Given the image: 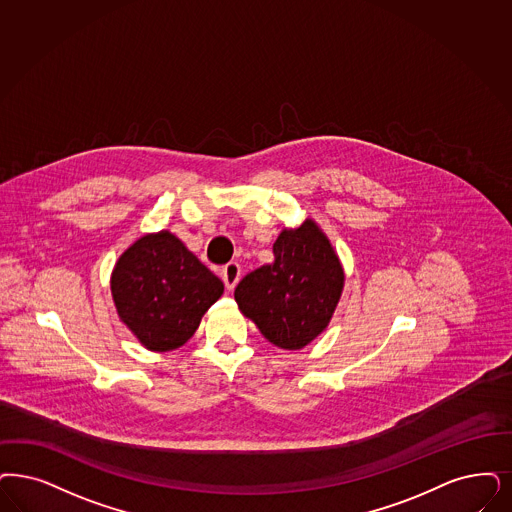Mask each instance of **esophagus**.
I'll return each mask as SVG.
<instances>
[{"label": "esophagus", "mask_w": 512, "mask_h": 512, "mask_svg": "<svg viewBox=\"0 0 512 512\" xmlns=\"http://www.w3.org/2000/svg\"><path fill=\"white\" fill-rule=\"evenodd\" d=\"M239 277H241V265L237 262H229L228 265H224L222 269V279L228 290H233L235 284L239 283Z\"/></svg>", "instance_id": "1"}]
</instances>
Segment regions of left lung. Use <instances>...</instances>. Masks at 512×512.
I'll return each instance as SVG.
<instances>
[{
	"mask_svg": "<svg viewBox=\"0 0 512 512\" xmlns=\"http://www.w3.org/2000/svg\"><path fill=\"white\" fill-rule=\"evenodd\" d=\"M273 254V264L250 271L237 284L235 302L265 340L296 351L326 330L345 275L328 237L309 218L283 229Z\"/></svg>",
	"mask_w": 512,
	"mask_h": 512,
	"instance_id": "obj_1",
	"label": "left lung"
}]
</instances>
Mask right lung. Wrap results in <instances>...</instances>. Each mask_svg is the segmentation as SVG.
I'll list each match as a JSON object with an SVG mask.
<instances>
[{
	"label": "right lung",
	"instance_id": "add662e5",
	"mask_svg": "<svg viewBox=\"0 0 512 512\" xmlns=\"http://www.w3.org/2000/svg\"><path fill=\"white\" fill-rule=\"evenodd\" d=\"M222 294L224 283L167 229L134 241L112 273L119 319L146 349L159 353L190 340Z\"/></svg>",
	"mask_w": 512,
	"mask_h": 512
}]
</instances>
